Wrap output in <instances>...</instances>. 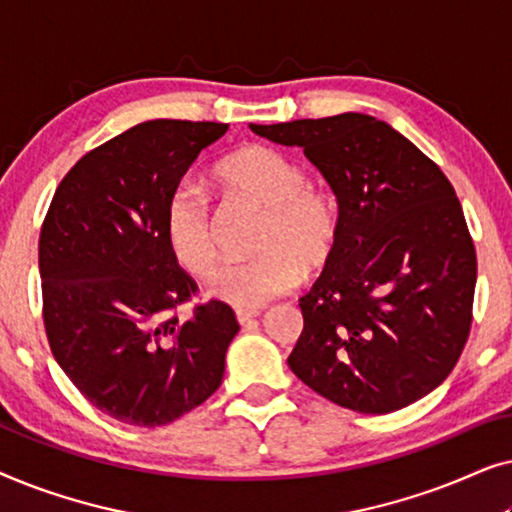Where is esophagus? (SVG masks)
I'll return each instance as SVG.
<instances>
[{
  "label": "esophagus",
  "instance_id": "esophagus-1",
  "mask_svg": "<svg viewBox=\"0 0 512 512\" xmlns=\"http://www.w3.org/2000/svg\"><path fill=\"white\" fill-rule=\"evenodd\" d=\"M235 314H237V321L244 326L249 324V321H254L256 317H261V310H237Z\"/></svg>",
  "mask_w": 512,
  "mask_h": 512
}]
</instances>
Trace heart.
<instances>
[{
  "label": "heart",
  "mask_w": 512,
  "mask_h": 512,
  "mask_svg": "<svg viewBox=\"0 0 512 512\" xmlns=\"http://www.w3.org/2000/svg\"><path fill=\"white\" fill-rule=\"evenodd\" d=\"M212 181L230 200L263 209L256 251L261 256L228 263L216 272L209 293L223 303L261 307L296 289L303 272L331 263L340 240L338 202L326 188L307 184L298 160L270 146L249 144L214 165ZM163 233L181 268L207 277L219 249L207 195L191 184L174 188L163 212Z\"/></svg>",
  "instance_id": "heart-1"
}]
</instances>
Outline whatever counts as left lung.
Instances as JSON below:
<instances>
[{
	"instance_id": "left-lung-1",
	"label": "left lung",
	"mask_w": 512,
	"mask_h": 512,
	"mask_svg": "<svg viewBox=\"0 0 512 512\" xmlns=\"http://www.w3.org/2000/svg\"><path fill=\"white\" fill-rule=\"evenodd\" d=\"M300 146L338 198V249L300 298L289 368L342 408L387 415L457 366L473 321L475 247L440 167L375 116L254 125Z\"/></svg>"
}]
</instances>
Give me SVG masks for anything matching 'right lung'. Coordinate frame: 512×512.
I'll list each match as a JSON object with an SVG mask.
<instances>
[{
    "label": "right lung",
    "mask_w": 512,
    "mask_h": 512,
    "mask_svg": "<svg viewBox=\"0 0 512 512\" xmlns=\"http://www.w3.org/2000/svg\"><path fill=\"white\" fill-rule=\"evenodd\" d=\"M226 123L158 118L86 153L60 181L39 235L48 345L109 417L163 426L219 389L235 312L209 300L179 319L195 282L163 233L167 198Z\"/></svg>",
    "instance_id": "obj_1"
}]
</instances>
